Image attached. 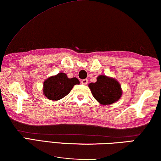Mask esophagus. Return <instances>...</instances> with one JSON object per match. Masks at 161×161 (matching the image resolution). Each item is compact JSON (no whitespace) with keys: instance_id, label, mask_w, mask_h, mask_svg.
I'll list each match as a JSON object with an SVG mask.
<instances>
[{"instance_id":"34e87169","label":"esophagus","mask_w":161,"mask_h":161,"mask_svg":"<svg viewBox=\"0 0 161 161\" xmlns=\"http://www.w3.org/2000/svg\"><path fill=\"white\" fill-rule=\"evenodd\" d=\"M87 83H88V80H86V79H85V80H81V84H82V85H86Z\"/></svg>"}]
</instances>
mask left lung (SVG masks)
I'll use <instances>...</instances> for the list:
<instances>
[{"label":"left lung","mask_w":161,"mask_h":161,"mask_svg":"<svg viewBox=\"0 0 161 161\" xmlns=\"http://www.w3.org/2000/svg\"><path fill=\"white\" fill-rule=\"evenodd\" d=\"M94 98L103 105L115 103L122 97V90L120 84L114 78L105 75H99L96 82L89 84Z\"/></svg>","instance_id":"1"}]
</instances>
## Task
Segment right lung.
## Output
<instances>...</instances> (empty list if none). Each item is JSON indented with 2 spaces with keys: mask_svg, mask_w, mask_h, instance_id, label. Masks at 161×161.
Here are the masks:
<instances>
[{
  "mask_svg": "<svg viewBox=\"0 0 161 161\" xmlns=\"http://www.w3.org/2000/svg\"><path fill=\"white\" fill-rule=\"evenodd\" d=\"M80 83L77 78H68L65 73L59 72L57 75L49 76L44 81L43 94L50 100L57 101L67 96L73 86Z\"/></svg>",
  "mask_w": 161,
  "mask_h": 161,
  "instance_id": "obj_1",
  "label": "right lung"
}]
</instances>
